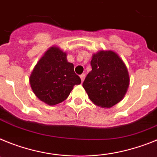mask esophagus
Instances as JSON below:
<instances>
[{"instance_id": "esophagus-1", "label": "esophagus", "mask_w": 157, "mask_h": 157, "mask_svg": "<svg viewBox=\"0 0 157 157\" xmlns=\"http://www.w3.org/2000/svg\"><path fill=\"white\" fill-rule=\"evenodd\" d=\"M80 79H81V81H84V78H85V74H81L80 76Z\"/></svg>"}]
</instances>
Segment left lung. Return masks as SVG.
Listing matches in <instances>:
<instances>
[{
	"instance_id": "obj_1",
	"label": "left lung",
	"mask_w": 157,
	"mask_h": 157,
	"mask_svg": "<svg viewBox=\"0 0 157 157\" xmlns=\"http://www.w3.org/2000/svg\"><path fill=\"white\" fill-rule=\"evenodd\" d=\"M91 66L83 82L88 97L99 107H113L122 100L129 87L126 65L116 53L99 51L92 56Z\"/></svg>"
}]
</instances>
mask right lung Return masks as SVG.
<instances>
[{
    "label": "right lung",
    "instance_id": "add662e5",
    "mask_svg": "<svg viewBox=\"0 0 157 157\" xmlns=\"http://www.w3.org/2000/svg\"><path fill=\"white\" fill-rule=\"evenodd\" d=\"M81 80L74 66L66 59V54L58 47H50L35 65L30 84L40 100L53 106L67 99L76 84Z\"/></svg>",
    "mask_w": 157,
    "mask_h": 157
}]
</instances>
